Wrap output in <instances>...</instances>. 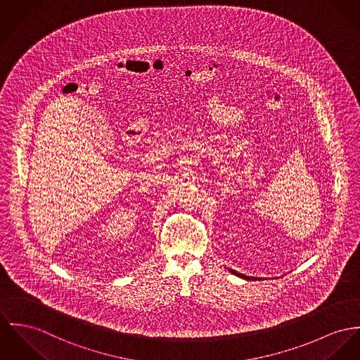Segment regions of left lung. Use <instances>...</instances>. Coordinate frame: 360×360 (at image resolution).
I'll use <instances>...</instances> for the list:
<instances>
[{
	"mask_svg": "<svg viewBox=\"0 0 360 360\" xmlns=\"http://www.w3.org/2000/svg\"><path fill=\"white\" fill-rule=\"evenodd\" d=\"M230 273H233V274H234V276H237V277L244 278V279H248V281H250V279H253V281H256V279H260V278L248 277V276H244V274H240V273H236V271H234V270H230Z\"/></svg>",
	"mask_w": 360,
	"mask_h": 360,
	"instance_id": "obj_1",
	"label": "left lung"
}]
</instances>
